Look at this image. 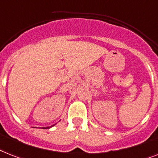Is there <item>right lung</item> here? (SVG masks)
<instances>
[{"instance_id": "right-lung-1", "label": "right lung", "mask_w": 158, "mask_h": 158, "mask_svg": "<svg viewBox=\"0 0 158 158\" xmlns=\"http://www.w3.org/2000/svg\"><path fill=\"white\" fill-rule=\"evenodd\" d=\"M55 125H56V124H54V125H52V126H51V127H42V128H43V129H47V128H51V127H53V126H55Z\"/></svg>"}]
</instances>
